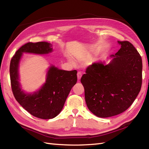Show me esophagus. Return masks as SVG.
I'll return each instance as SVG.
<instances>
[{
    "label": "esophagus",
    "mask_w": 149,
    "mask_h": 149,
    "mask_svg": "<svg viewBox=\"0 0 149 149\" xmlns=\"http://www.w3.org/2000/svg\"><path fill=\"white\" fill-rule=\"evenodd\" d=\"M77 76H78V79L79 80V79H81V76H82V74H81V72H78V73H77Z\"/></svg>",
    "instance_id": "34e87169"
}]
</instances>
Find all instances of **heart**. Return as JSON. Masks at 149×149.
Returning a JSON list of instances; mask_svg holds the SVG:
<instances>
[{"mask_svg": "<svg viewBox=\"0 0 149 149\" xmlns=\"http://www.w3.org/2000/svg\"><path fill=\"white\" fill-rule=\"evenodd\" d=\"M70 61L71 62H72V63H73V60H72L71 59H70Z\"/></svg>", "mask_w": 149, "mask_h": 149, "instance_id": "b5f03b06", "label": "heart"}]
</instances>
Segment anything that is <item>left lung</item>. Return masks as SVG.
<instances>
[{"label":"left lung","instance_id":"left-lung-1","mask_svg":"<svg viewBox=\"0 0 149 149\" xmlns=\"http://www.w3.org/2000/svg\"><path fill=\"white\" fill-rule=\"evenodd\" d=\"M118 43L120 48L109 57V63L94 62L81 82L89 110L99 118H109L127 110L142 86V58L132 43Z\"/></svg>","mask_w":149,"mask_h":149}]
</instances>
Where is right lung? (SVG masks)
I'll use <instances>...</instances> for the list:
<instances>
[{
  "instance_id": "1",
  "label": "right lung",
  "mask_w": 149,
  "mask_h": 149,
  "mask_svg": "<svg viewBox=\"0 0 149 149\" xmlns=\"http://www.w3.org/2000/svg\"><path fill=\"white\" fill-rule=\"evenodd\" d=\"M53 50L52 44L47 42H29L18 49L10 65L12 89L15 100L30 114L42 119H53L60 113L71 88L77 82V71L63 70L51 65L47 71L45 82L35 91L28 93L22 88L19 65L24 53L42 55Z\"/></svg>"
}]
</instances>
